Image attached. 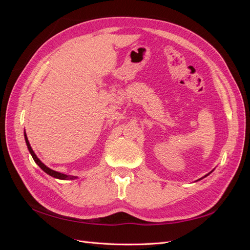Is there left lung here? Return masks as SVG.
<instances>
[{
	"label": "left lung",
	"mask_w": 250,
	"mask_h": 250,
	"mask_svg": "<svg viewBox=\"0 0 250 250\" xmlns=\"http://www.w3.org/2000/svg\"><path fill=\"white\" fill-rule=\"evenodd\" d=\"M211 172H213V171H210V172H209V173H208V174H210V173H211ZM208 174H207V175H206V176H203V177H201V178H200V179H202V178H204V177H207V176H208ZM200 179H198V180H200Z\"/></svg>",
	"instance_id": "obj_1"
}]
</instances>
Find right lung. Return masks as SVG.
I'll return each instance as SVG.
<instances>
[{
	"mask_svg": "<svg viewBox=\"0 0 250 250\" xmlns=\"http://www.w3.org/2000/svg\"><path fill=\"white\" fill-rule=\"evenodd\" d=\"M24 135H25V141H26V144H27V147H28V150H29V152H30V154L32 155V157H33V160H34V162L40 166V168L42 170V171H44L46 172L47 174H49L50 176H52V177H54V178H57V179H62V180H67V179H76V178H78L77 176H72V175H66V174H63V173H60V172H57V171H54V170H52V169H50V168H48L46 165H44L43 163H42V161L40 160L39 157L36 156V154L34 153V151L32 150V148H31V146H30V143H29V141H28V138H27V134H26V132L24 133Z\"/></svg>",
	"mask_w": 250,
	"mask_h": 250,
	"instance_id": "obj_1",
	"label": "right lung"
}]
</instances>
